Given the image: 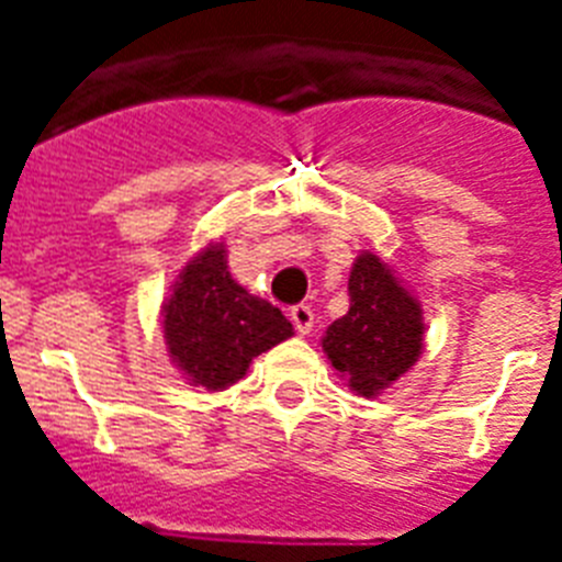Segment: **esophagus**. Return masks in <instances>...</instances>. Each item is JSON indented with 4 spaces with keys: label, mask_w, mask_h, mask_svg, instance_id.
I'll return each instance as SVG.
<instances>
[{
    "label": "esophagus",
    "mask_w": 562,
    "mask_h": 562,
    "mask_svg": "<svg viewBox=\"0 0 562 562\" xmlns=\"http://www.w3.org/2000/svg\"><path fill=\"white\" fill-rule=\"evenodd\" d=\"M290 317H292V324H295V329L301 331V335H310L312 326H315V312H312L306 304L292 306Z\"/></svg>",
    "instance_id": "34e87169"
}]
</instances>
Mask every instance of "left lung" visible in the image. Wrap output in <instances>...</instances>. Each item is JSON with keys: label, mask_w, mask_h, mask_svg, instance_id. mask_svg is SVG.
<instances>
[{"label": "left lung", "mask_w": 562, "mask_h": 562, "mask_svg": "<svg viewBox=\"0 0 562 562\" xmlns=\"http://www.w3.org/2000/svg\"><path fill=\"white\" fill-rule=\"evenodd\" d=\"M349 301V312L326 329L324 351L357 394L374 396L400 380L422 355V310L374 252L357 256Z\"/></svg>", "instance_id": "1"}]
</instances>
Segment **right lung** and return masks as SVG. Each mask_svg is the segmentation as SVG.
<instances>
[{
  "label": "right lung",
  "instance_id": "1",
  "mask_svg": "<svg viewBox=\"0 0 562 562\" xmlns=\"http://www.w3.org/2000/svg\"><path fill=\"white\" fill-rule=\"evenodd\" d=\"M162 335L193 385L222 391L247 374L252 357L292 337V324L278 306L236 284L225 245H211L173 284L162 306Z\"/></svg>",
  "mask_w": 562,
  "mask_h": 562
}]
</instances>
